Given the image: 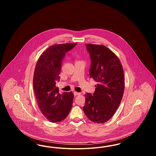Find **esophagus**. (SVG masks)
<instances>
[{
    "mask_svg": "<svg viewBox=\"0 0 156 156\" xmlns=\"http://www.w3.org/2000/svg\"><path fill=\"white\" fill-rule=\"evenodd\" d=\"M74 94L75 96H77V95H80L81 94H80V93H79V92H74Z\"/></svg>",
    "mask_w": 156,
    "mask_h": 156,
    "instance_id": "esophagus-1",
    "label": "esophagus"
}]
</instances>
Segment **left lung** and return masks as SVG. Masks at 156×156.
Wrapping results in <instances>:
<instances>
[{"mask_svg":"<svg viewBox=\"0 0 156 156\" xmlns=\"http://www.w3.org/2000/svg\"><path fill=\"white\" fill-rule=\"evenodd\" d=\"M86 45L91 58L89 75L97 84L93 95H85L83 110L90 120L104 123L114 115L121 102L125 89L124 71L118 57L108 47Z\"/></svg>","mask_w":156,"mask_h":156,"instance_id":"obj_1","label":"left lung"}]
</instances>
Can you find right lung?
Instances as JSON below:
<instances>
[{"mask_svg": "<svg viewBox=\"0 0 156 156\" xmlns=\"http://www.w3.org/2000/svg\"><path fill=\"white\" fill-rule=\"evenodd\" d=\"M77 43L51 45L40 56L35 67L33 89L39 108L45 118L52 123L67 118L73 107L74 94L59 93L55 86L59 79L62 59Z\"/></svg>", "mask_w": 156, "mask_h": 156, "instance_id": "add662e5", "label": "right lung"}]
</instances>
